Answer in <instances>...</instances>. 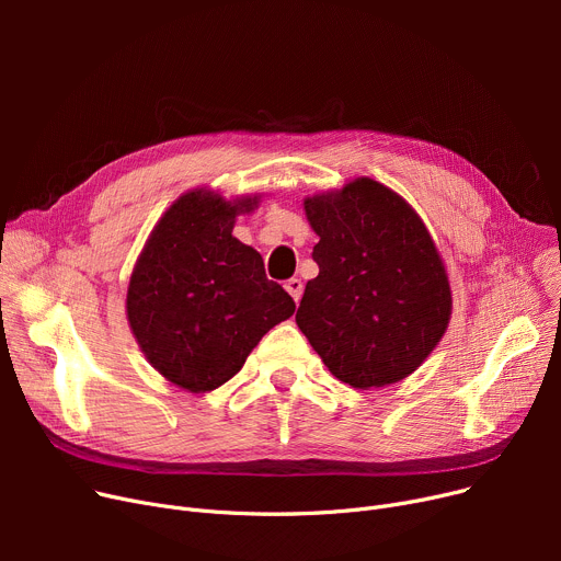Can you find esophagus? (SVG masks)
<instances>
[{
	"instance_id": "34e87169",
	"label": "esophagus",
	"mask_w": 561,
	"mask_h": 561,
	"mask_svg": "<svg viewBox=\"0 0 561 561\" xmlns=\"http://www.w3.org/2000/svg\"><path fill=\"white\" fill-rule=\"evenodd\" d=\"M284 288L290 293V298H293V300L300 302V298H302V290H305L302 279H298V277H290V279L284 284Z\"/></svg>"
}]
</instances>
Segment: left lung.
Segmentation results:
<instances>
[{
  "instance_id": "left-lung-1",
  "label": "left lung",
  "mask_w": 561,
  "mask_h": 561,
  "mask_svg": "<svg viewBox=\"0 0 561 561\" xmlns=\"http://www.w3.org/2000/svg\"><path fill=\"white\" fill-rule=\"evenodd\" d=\"M305 211L320 241L298 328L350 387L404 379L446 334L453 309L430 231L400 195L366 176L307 197Z\"/></svg>"
}]
</instances>
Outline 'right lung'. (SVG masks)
Segmentation results:
<instances>
[{
  "instance_id": "1",
  "label": "right lung",
  "mask_w": 561,
  "mask_h": 561,
  "mask_svg": "<svg viewBox=\"0 0 561 561\" xmlns=\"http://www.w3.org/2000/svg\"><path fill=\"white\" fill-rule=\"evenodd\" d=\"M256 199L193 191L163 214L131 273L127 318L150 364L172 385L214 391L239 373L277 322L296 311L265 277L261 254L233 239Z\"/></svg>"
}]
</instances>
